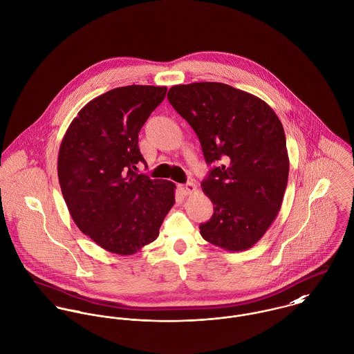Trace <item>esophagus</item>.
I'll list each match as a JSON object with an SVG mask.
<instances>
[{
    "instance_id": "obj_1",
    "label": "esophagus",
    "mask_w": 354,
    "mask_h": 354,
    "mask_svg": "<svg viewBox=\"0 0 354 354\" xmlns=\"http://www.w3.org/2000/svg\"><path fill=\"white\" fill-rule=\"evenodd\" d=\"M178 189L181 191L183 195H191V194H194L196 191V185L194 183H187L184 185H180Z\"/></svg>"
}]
</instances>
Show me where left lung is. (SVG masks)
<instances>
[{
  "label": "left lung",
  "mask_w": 354,
  "mask_h": 354,
  "mask_svg": "<svg viewBox=\"0 0 354 354\" xmlns=\"http://www.w3.org/2000/svg\"><path fill=\"white\" fill-rule=\"evenodd\" d=\"M167 100L188 121L208 165L203 192L214 204L203 239L225 251L253 247L281 209L289 177L282 122L260 98L214 82L173 86Z\"/></svg>",
  "instance_id": "obj_1"
}]
</instances>
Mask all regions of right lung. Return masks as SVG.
<instances>
[{"label":"right lung","mask_w":354,"mask_h":354,"mask_svg":"<svg viewBox=\"0 0 354 354\" xmlns=\"http://www.w3.org/2000/svg\"><path fill=\"white\" fill-rule=\"evenodd\" d=\"M166 87L127 86L88 102L59 146L57 171L76 226L103 250L132 254L159 236L176 185L138 174V142Z\"/></svg>","instance_id":"add662e5"}]
</instances>
